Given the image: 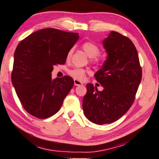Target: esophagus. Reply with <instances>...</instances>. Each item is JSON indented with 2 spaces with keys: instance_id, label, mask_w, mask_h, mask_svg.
<instances>
[{
  "instance_id": "obj_1",
  "label": "esophagus",
  "mask_w": 159,
  "mask_h": 159,
  "mask_svg": "<svg viewBox=\"0 0 159 159\" xmlns=\"http://www.w3.org/2000/svg\"><path fill=\"white\" fill-rule=\"evenodd\" d=\"M74 83H75V85H76V86H80V85H82V82H80V80H74Z\"/></svg>"
}]
</instances>
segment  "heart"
<instances>
[{"label": "heart", "mask_w": 159, "mask_h": 159, "mask_svg": "<svg viewBox=\"0 0 159 159\" xmlns=\"http://www.w3.org/2000/svg\"><path fill=\"white\" fill-rule=\"evenodd\" d=\"M82 48H83L84 51L85 52L87 56H88L89 58H94V61L95 62L99 61V59L98 58H96V56L99 55L100 49L96 45L94 44L93 43L87 42V43H84V44L82 45ZM72 51L73 49L69 50L68 53H67V58H70L71 53H72ZM68 73L71 77L75 78V79L78 80H82L84 77H85L86 71L83 69L76 68V69L69 70L68 71Z\"/></svg>", "instance_id": "obj_1"}]
</instances>
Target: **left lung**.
<instances>
[{"mask_svg":"<svg viewBox=\"0 0 159 159\" xmlns=\"http://www.w3.org/2000/svg\"><path fill=\"white\" fill-rule=\"evenodd\" d=\"M103 45L107 58L94 77L103 90L87 84L82 101L84 116L97 125L114 122L127 112L142 79L138 51L129 38L111 31Z\"/></svg>","mask_w":159,"mask_h":159,"instance_id":"8db88e82","label":"left lung"}]
</instances>
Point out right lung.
I'll return each instance as SVG.
<instances>
[{"mask_svg": "<svg viewBox=\"0 0 159 159\" xmlns=\"http://www.w3.org/2000/svg\"><path fill=\"white\" fill-rule=\"evenodd\" d=\"M79 34L53 28L32 32L17 45L11 73L13 86L30 114L46 119L56 114L74 85L69 76L52 79L53 65L64 64Z\"/></svg>", "mask_w": 159, "mask_h": 159, "instance_id": "1", "label": "right lung"}]
</instances>
